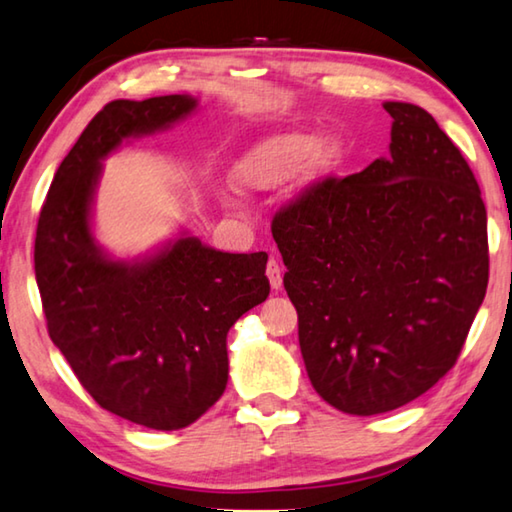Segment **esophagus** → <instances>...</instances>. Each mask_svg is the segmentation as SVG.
I'll list each match as a JSON object with an SVG mask.
<instances>
[{
    "label": "esophagus",
    "mask_w": 512,
    "mask_h": 512,
    "mask_svg": "<svg viewBox=\"0 0 512 512\" xmlns=\"http://www.w3.org/2000/svg\"><path fill=\"white\" fill-rule=\"evenodd\" d=\"M266 275H269L271 289L278 291L282 287V269H280V264L275 262V259H269V264H266Z\"/></svg>",
    "instance_id": "1"
}]
</instances>
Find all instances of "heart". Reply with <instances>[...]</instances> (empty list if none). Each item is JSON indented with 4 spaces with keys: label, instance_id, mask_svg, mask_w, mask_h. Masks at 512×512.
Returning <instances> with one entry per match:
<instances>
[{
    "label": "heart",
    "instance_id": "heart-1",
    "mask_svg": "<svg viewBox=\"0 0 512 512\" xmlns=\"http://www.w3.org/2000/svg\"><path fill=\"white\" fill-rule=\"evenodd\" d=\"M342 157L337 141H319L312 134L285 132L257 141L241 154L234 166V180L243 189L269 191L287 184L312 161L314 173H328Z\"/></svg>",
    "mask_w": 512,
    "mask_h": 512
}]
</instances>
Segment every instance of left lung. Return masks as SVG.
Segmentation results:
<instances>
[{
	"instance_id": "1",
	"label": "left lung",
	"mask_w": 512,
	"mask_h": 512,
	"mask_svg": "<svg viewBox=\"0 0 512 512\" xmlns=\"http://www.w3.org/2000/svg\"><path fill=\"white\" fill-rule=\"evenodd\" d=\"M383 107L389 157L312 184L271 225L312 387L360 417L415 401L456 364L490 273L465 157L428 111Z\"/></svg>"
}]
</instances>
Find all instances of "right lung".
I'll use <instances>...</instances> for the list:
<instances>
[{
	"label": "right lung",
	"instance_id": "right-lung-1",
	"mask_svg": "<svg viewBox=\"0 0 512 512\" xmlns=\"http://www.w3.org/2000/svg\"><path fill=\"white\" fill-rule=\"evenodd\" d=\"M196 107L191 95L109 102L61 161L36 230V282L52 342L100 408L154 431L189 426L221 399L227 330L271 291L266 253H221L182 234L123 262L93 237L102 159Z\"/></svg>",
	"mask_w": 512,
	"mask_h": 512
}]
</instances>
